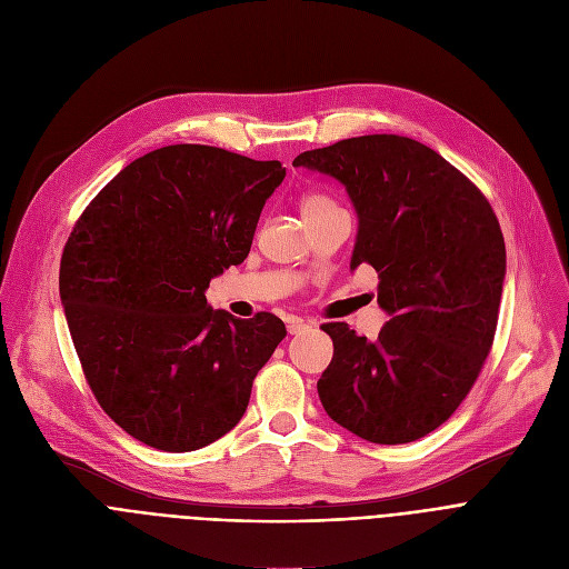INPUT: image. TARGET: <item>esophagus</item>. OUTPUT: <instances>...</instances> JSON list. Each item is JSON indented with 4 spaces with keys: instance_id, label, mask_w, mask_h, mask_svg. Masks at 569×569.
I'll return each mask as SVG.
<instances>
[{
    "instance_id": "1",
    "label": "esophagus",
    "mask_w": 569,
    "mask_h": 569,
    "mask_svg": "<svg viewBox=\"0 0 569 569\" xmlns=\"http://www.w3.org/2000/svg\"><path fill=\"white\" fill-rule=\"evenodd\" d=\"M311 327H313V322H309V320L288 318V333H292V336H297V333H301V331H307V329H311Z\"/></svg>"
}]
</instances>
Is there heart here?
<instances>
[{"label": "heart", "mask_w": 569, "mask_h": 569, "mask_svg": "<svg viewBox=\"0 0 569 569\" xmlns=\"http://www.w3.org/2000/svg\"><path fill=\"white\" fill-rule=\"evenodd\" d=\"M331 206H333V203H331L327 197H322V194H309V197H305V201H301V212L309 214V212L327 210V208H331Z\"/></svg>", "instance_id": "1"}]
</instances>
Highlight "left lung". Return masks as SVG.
Returning a JSON list of instances; mask_svg holds the SVG:
<instances>
[{
  "mask_svg": "<svg viewBox=\"0 0 569 569\" xmlns=\"http://www.w3.org/2000/svg\"><path fill=\"white\" fill-rule=\"evenodd\" d=\"M295 167L343 182L359 214L352 270L380 277V336L320 329L333 359L318 380L331 419L372 443H409L446 423L495 343L506 277L499 219L480 189L426 143L363 134L307 150Z\"/></svg>",
  "mask_w": 569,
  "mask_h": 569,
  "instance_id": "1",
  "label": "left lung"
}]
</instances>
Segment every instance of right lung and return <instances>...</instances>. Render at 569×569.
I'll return each mask as SVG.
<instances>
[{
  "mask_svg": "<svg viewBox=\"0 0 569 569\" xmlns=\"http://www.w3.org/2000/svg\"><path fill=\"white\" fill-rule=\"evenodd\" d=\"M281 162L176 143L109 180L74 221L59 290L74 352L109 419L187 452L238 426L258 370L286 338L260 311H212L210 279L240 264Z\"/></svg>",
  "mask_w": 569,
  "mask_h": 569,
  "instance_id": "1",
  "label": "right lung"
}]
</instances>
